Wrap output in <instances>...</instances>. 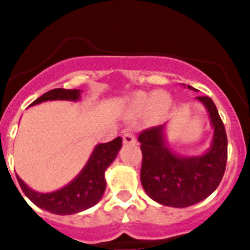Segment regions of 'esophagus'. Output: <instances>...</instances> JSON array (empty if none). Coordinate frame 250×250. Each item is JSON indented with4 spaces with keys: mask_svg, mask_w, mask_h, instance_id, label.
<instances>
[{
    "mask_svg": "<svg viewBox=\"0 0 250 250\" xmlns=\"http://www.w3.org/2000/svg\"><path fill=\"white\" fill-rule=\"evenodd\" d=\"M135 135L133 133H125L123 134V143L125 144H135Z\"/></svg>",
    "mask_w": 250,
    "mask_h": 250,
    "instance_id": "34e87169",
    "label": "esophagus"
}]
</instances>
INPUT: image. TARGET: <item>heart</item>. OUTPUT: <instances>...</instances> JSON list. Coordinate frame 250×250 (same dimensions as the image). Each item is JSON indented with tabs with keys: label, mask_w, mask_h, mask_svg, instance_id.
Instances as JSON below:
<instances>
[{
	"label": "heart",
	"mask_w": 250,
	"mask_h": 250,
	"mask_svg": "<svg viewBox=\"0 0 250 250\" xmlns=\"http://www.w3.org/2000/svg\"><path fill=\"white\" fill-rule=\"evenodd\" d=\"M130 110L135 112L141 111H147L153 109L155 111H163L167 106V97L162 92H152V93H134L130 95L128 100Z\"/></svg>",
	"instance_id": "obj_1"
}]
</instances>
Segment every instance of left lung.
I'll return each mask as SVG.
<instances>
[{"label": "left lung", "mask_w": 250, "mask_h": 250, "mask_svg": "<svg viewBox=\"0 0 250 250\" xmlns=\"http://www.w3.org/2000/svg\"><path fill=\"white\" fill-rule=\"evenodd\" d=\"M195 100L207 110L213 128L210 146L202 155L174 152L167 143V123L144 130L138 138L143 152L141 185L148 197L163 206L185 208L201 202L216 190L225 173L228 137L223 121L210 98Z\"/></svg>", "instance_id": "8db88e82"}]
</instances>
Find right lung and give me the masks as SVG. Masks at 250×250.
<instances>
[{
  "mask_svg": "<svg viewBox=\"0 0 250 250\" xmlns=\"http://www.w3.org/2000/svg\"><path fill=\"white\" fill-rule=\"evenodd\" d=\"M80 89L57 88L37 98L30 106L53 100L78 102L81 100ZM122 147V138L117 137L110 143L98 144L93 148L89 158L81 172L65 186L52 192H39L27 186L21 179H17L24 195L39 208L58 215H70L85 210L95 206L106 188L105 172L115 161Z\"/></svg>",
  "mask_w": 250,
  "mask_h": 250,
  "instance_id": "obj_1",
  "label": "right lung"
}]
</instances>
